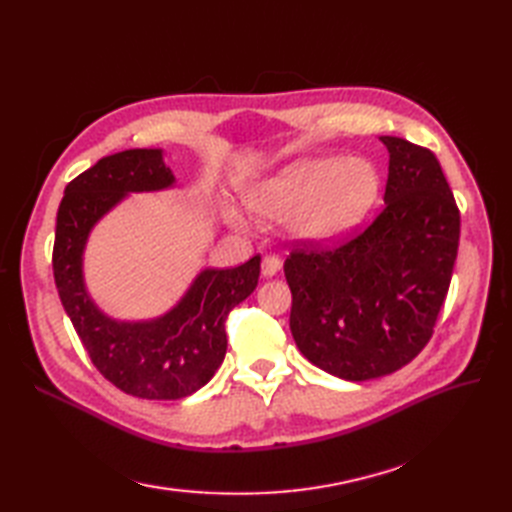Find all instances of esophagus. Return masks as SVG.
Wrapping results in <instances>:
<instances>
[{
    "label": "esophagus",
    "instance_id": "1",
    "mask_svg": "<svg viewBox=\"0 0 512 512\" xmlns=\"http://www.w3.org/2000/svg\"><path fill=\"white\" fill-rule=\"evenodd\" d=\"M282 269V260L277 258L275 254H267L265 258H262V275L265 277H273L277 275V271Z\"/></svg>",
    "mask_w": 512,
    "mask_h": 512
}]
</instances>
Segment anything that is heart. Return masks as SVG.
<instances>
[{"label":"heart","mask_w":512,"mask_h":512,"mask_svg":"<svg viewBox=\"0 0 512 512\" xmlns=\"http://www.w3.org/2000/svg\"><path fill=\"white\" fill-rule=\"evenodd\" d=\"M380 194L376 166L363 158H303L245 190V203L260 218H286L299 241L327 245L348 237L374 209ZM230 220L243 226L237 213Z\"/></svg>","instance_id":"b5f03b06"}]
</instances>
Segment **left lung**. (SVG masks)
Returning a JSON list of instances; mask_svg holds the SVG:
<instances>
[{
	"instance_id": "8db88e82",
	"label": "left lung",
	"mask_w": 512,
	"mask_h": 512,
	"mask_svg": "<svg viewBox=\"0 0 512 512\" xmlns=\"http://www.w3.org/2000/svg\"><path fill=\"white\" fill-rule=\"evenodd\" d=\"M380 141L389 179L378 218L335 250L303 243L284 262L294 344L350 382L389 376L425 348L459 247V209L436 156L406 138Z\"/></svg>"
}]
</instances>
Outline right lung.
I'll list each match as a JSON object with an SVG mask.
<instances>
[{"mask_svg": "<svg viewBox=\"0 0 512 512\" xmlns=\"http://www.w3.org/2000/svg\"><path fill=\"white\" fill-rule=\"evenodd\" d=\"M175 185L162 149H128L102 158L66 185L57 211L53 273L61 305L100 374L123 393L181 399L205 386L226 354L224 322L258 286L260 256L235 269H203L166 314L117 320L89 297L83 254L94 226L130 194Z\"/></svg>", "mask_w": 512, "mask_h": 512, "instance_id": "add662e5", "label": "right lung"}]
</instances>
